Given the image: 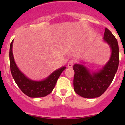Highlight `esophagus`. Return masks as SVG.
I'll use <instances>...</instances> for the list:
<instances>
[{"mask_svg": "<svg viewBox=\"0 0 125 125\" xmlns=\"http://www.w3.org/2000/svg\"><path fill=\"white\" fill-rule=\"evenodd\" d=\"M74 63V59H71V60H69L68 63V68H72Z\"/></svg>", "mask_w": 125, "mask_h": 125, "instance_id": "esophagus-1", "label": "esophagus"}]
</instances>
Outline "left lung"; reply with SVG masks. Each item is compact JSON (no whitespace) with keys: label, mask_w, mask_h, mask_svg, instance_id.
I'll list each match as a JSON object with an SVG mask.
<instances>
[{"label":"left lung","mask_w":125,"mask_h":125,"mask_svg":"<svg viewBox=\"0 0 125 125\" xmlns=\"http://www.w3.org/2000/svg\"><path fill=\"white\" fill-rule=\"evenodd\" d=\"M104 41L110 46L111 55L110 60L102 69L90 73L82 64L74 65V89L78 95L85 98H94L102 95L108 89L119 65V47L116 37L110 30L105 28Z\"/></svg>","instance_id":"8db88e82"}]
</instances>
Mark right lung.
Masks as SVG:
<instances>
[{"label": "right lung", "mask_w": 125, "mask_h": 125, "mask_svg": "<svg viewBox=\"0 0 125 125\" xmlns=\"http://www.w3.org/2000/svg\"><path fill=\"white\" fill-rule=\"evenodd\" d=\"M13 41L10 46L9 60L11 73L15 82L21 90L29 97L41 98L48 95L53 90L59 76L66 67L57 69L42 81H37L29 79L19 69L15 64L12 53Z\"/></svg>", "instance_id": "add662e5"}]
</instances>
